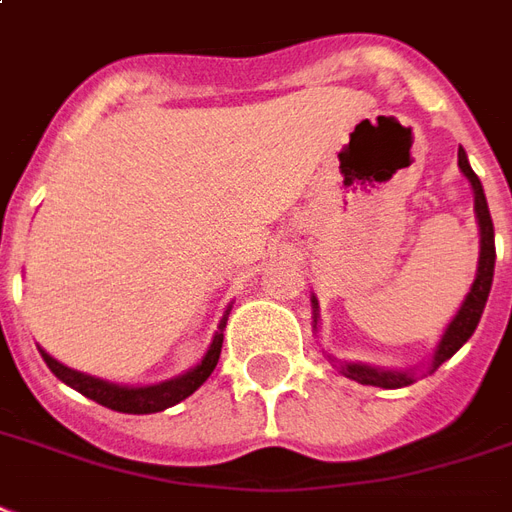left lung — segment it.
<instances>
[{
  "label": "left lung",
  "instance_id": "obj_1",
  "mask_svg": "<svg viewBox=\"0 0 512 512\" xmlns=\"http://www.w3.org/2000/svg\"><path fill=\"white\" fill-rule=\"evenodd\" d=\"M459 169L464 172V178L470 180L472 194H475V215H478V226H480L478 275H475V280H472L470 294H467L464 302H461L459 313L453 315V321L448 324L443 337H440L437 348H434L432 372L437 370L445 359H451L453 353L459 351L461 345L470 340L472 332L478 329L480 315H483V307H486V299H489L491 280H494V259H497V251H494V224H491L489 202H486V194H483V186H480L478 175L472 172L464 148H459ZM313 324H318V299L315 297H313ZM332 361H334V367L343 372L345 378L356 380V383H364V386L402 388L413 383V372L378 370V367H370V364H351V361H337V359Z\"/></svg>",
  "mask_w": 512,
  "mask_h": 512
}]
</instances>
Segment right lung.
Returning a JSON list of instances; mask_svg holds the SVG:
<instances>
[{"instance_id": "obj_1", "label": "right lung", "mask_w": 512, "mask_h": 512, "mask_svg": "<svg viewBox=\"0 0 512 512\" xmlns=\"http://www.w3.org/2000/svg\"><path fill=\"white\" fill-rule=\"evenodd\" d=\"M226 318H229V310L221 318L218 324V332L213 334V343L207 348V353L202 356L194 370L183 372L178 378L164 380V383H156V386H118V383H110V380L94 378V375H86V372L69 370L61 361H56L51 353H45L40 348L42 359L48 364V370L67 383L75 391H80L83 397L94 399L99 405L110 407V410H118V413H132V416H148V413H161L167 407L178 405L186 397H191L207 378L210 372L215 370L218 364V356H221V345H224V326Z\"/></svg>"}]
</instances>
